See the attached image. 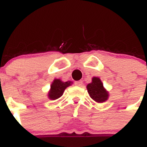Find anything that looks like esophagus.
Here are the masks:
<instances>
[{"mask_svg":"<svg viewBox=\"0 0 147 147\" xmlns=\"http://www.w3.org/2000/svg\"><path fill=\"white\" fill-rule=\"evenodd\" d=\"M75 84L78 86H82V80H79V81H77V82H75Z\"/></svg>","mask_w":147,"mask_h":147,"instance_id":"esophagus-1","label":"esophagus"}]
</instances>
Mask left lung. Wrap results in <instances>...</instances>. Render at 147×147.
Instances as JSON below:
<instances>
[{"instance_id":"left-lung-1","label":"left lung","mask_w":147,"mask_h":147,"mask_svg":"<svg viewBox=\"0 0 147 147\" xmlns=\"http://www.w3.org/2000/svg\"><path fill=\"white\" fill-rule=\"evenodd\" d=\"M87 89L90 98L95 102H103L108 100V92L104 88L99 78H92V82L87 85Z\"/></svg>"}]
</instances>
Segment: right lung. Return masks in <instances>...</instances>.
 Segmentation results:
<instances>
[{
    "label": "right lung",
    "instance_id": "right-lung-1",
    "mask_svg": "<svg viewBox=\"0 0 147 147\" xmlns=\"http://www.w3.org/2000/svg\"><path fill=\"white\" fill-rule=\"evenodd\" d=\"M72 82L71 81L62 82L60 79L54 80L51 85V89L48 93V97L51 100H56L60 98L63 94L64 91L67 87L71 85Z\"/></svg>",
    "mask_w": 147,
    "mask_h": 147
}]
</instances>
